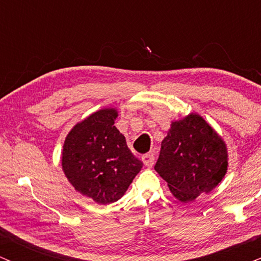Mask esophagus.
Masks as SVG:
<instances>
[{
  "label": "esophagus",
  "instance_id": "1",
  "mask_svg": "<svg viewBox=\"0 0 261 261\" xmlns=\"http://www.w3.org/2000/svg\"><path fill=\"white\" fill-rule=\"evenodd\" d=\"M142 160H143L144 165H145V166H148V167L152 166V165H154V161H155L154 152H149V154L144 155L143 158H142Z\"/></svg>",
  "mask_w": 261,
  "mask_h": 261
}]
</instances>
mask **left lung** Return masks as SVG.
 I'll return each mask as SVG.
<instances>
[{"instance_id":"left-lung-1","label":"left lung","mask_w":261,"mask_h":261,"mask_svg":"<svg viewBox=\"0 0 261 261\" xmlns=\"http://www.w3.org/2000/svg\"><path fill=\"white\" fill-rule=\"evenodd\" d=\"M228 166L226 143L198 113L173 121L161 143L155 171L182 203L210 193Z\"/></svg>"}]
</instances>
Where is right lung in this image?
<instances>
[{
    "mask_svg": "<svg viewBox=\"0 0 261 261\" xmlns=\"http://www.w3.org/2000/svg\"><path fill=\"white\" fill-rule=\"evenodd\" d=\"M117 116L112 107L91 113L70 129L62 150V170L70 185L102 205L123 197L143 167L116 128Z\"/></svg>",
    "mask_w": 261,
    "mask_h": 261,
    "instance_id": "1",
    "label": "right lung"
}]
</instances>
